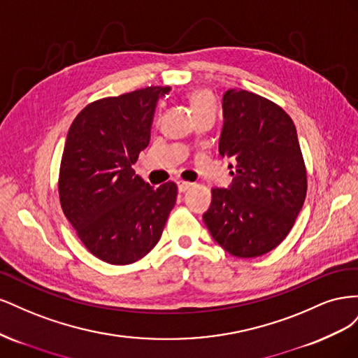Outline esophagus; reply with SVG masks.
<instances>
[{"instance_id":"1","label":"esophagus","mask_w":358,"mask_h":358,"mask_svg":"<svg viewBox=\"0 0 358 358\" xmlns=\"http://www.w3.org/2000/svg\"><path fill=\"white\" fill-rule=\"evenodd\" d=\"M191 187H192L191 182H185V180H179V182H178V189H179V192H185V191H188Z\"/></svg>"}]
</instances>
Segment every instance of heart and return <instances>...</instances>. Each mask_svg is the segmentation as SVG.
I'll list each match as a JSON object with an SVG mask.
<instances>
[{
  "label": "heart",
  "mask_w": 358,
  "mask_h": 358,
  "mask_svg": "<svg viewBox=\"0 0 358 358\" xmlns=\"http://www.w3.org/2000/svg\"><path fill=\"white\" fill-rule=\"evenodd\" d=\"M189 103H191L194 115L209 112V110L215 112V100L209 90L200 88V90L192 91L189 95Z\"/></svg>",
  "instance_id": "b5f03b06"
}]
</instances>
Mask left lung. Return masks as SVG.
<instances>
[{
	"label": "left lung",
	"instance_id": "8db88e82",
	"mask_svg": "<svg viewBox=\"0 0 358 358\" xmlns=\"http://www.w3.org/2000/svg\"><path fill=\"white\" fill-rule=\"evenodd\" d=\"M220 154L234 161L230 188H213L203 215L216 243L239 258L275 249L306 199L308 175L294 122L262 95L229 90L222 96Z\"/></svg>",
	"mask_w": 358,
	"mask_h": 358
}]
</instances>
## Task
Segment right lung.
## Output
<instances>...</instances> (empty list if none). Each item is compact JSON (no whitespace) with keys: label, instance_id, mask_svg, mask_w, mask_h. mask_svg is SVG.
Here are the masks:
<instances>
[{"label":"right lung","instance_id":"right-lung-1","mask_svg":"<svg viewBox=\"0 0 358 358\" xmlns=\"http://www.w3.org/2000/svg\"><path fill=\"white\" fill-rule=\"evenodd\" d=\"M170 91L148 86L90 103L69 129L59 167V201L88 251L125 266L152 249L175 208L178 187H150L131 166L149 145L157 101Z\"/></svg>","mask_w":358,"mask_h":358}]
</instances>
